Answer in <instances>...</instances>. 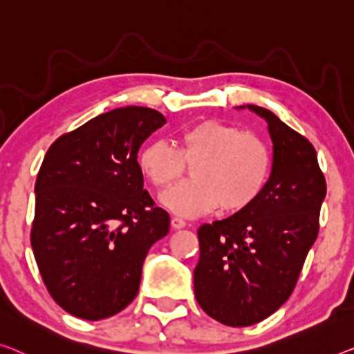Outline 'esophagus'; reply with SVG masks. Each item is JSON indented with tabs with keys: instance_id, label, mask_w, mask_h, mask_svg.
<instances>
[{
	"instance_id": "34e87169",
	"label": "esophagus",
	"mask_w": 354,
	"mask_h": 354,
	"mask_svg": "<svg viewBox=\"0 0 354 354\" xmlns=\"http://www.w3.org/2000/svg\"><path fill=\"white\" fill-rule=\"evenodd\" d=\"M186 221H184V219H181V218H176V216H175V218H171V227L173 229H175V230H179V229H184V227H186Z\"/></svg>"
}]
</instances>
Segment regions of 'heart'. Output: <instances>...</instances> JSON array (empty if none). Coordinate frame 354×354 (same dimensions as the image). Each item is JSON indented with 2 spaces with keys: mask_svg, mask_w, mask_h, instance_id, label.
I'll return each instance as SVG.
<instances>
[{
  "mask_svg": "<svg viewBox=\"0 0 354 354\" xmlns=\"http://www.w3.org/2000/svg\"><path fill=\"white\" fill-rule=\"evenodd\" d=\"M186 163H194V181L162 195L160 202L171 213L195 218L219 205L236 211L254 202L266 186L270 152L257 135L208 119L183 130L176 147L154 140L138 154L140 171L160 192L181 179Z\"/></svg>",
  "mask_w": 354,
  "mask_h": 354,
  "instance_id": "b5f03b06",
  "label": "heart"
}]
</instances>
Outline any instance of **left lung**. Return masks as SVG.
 Instances as JSON below:
<instances>
[{
  "mask_svg": "<svg viewBox=\"0 0 354 354\" xmlns=\"http://www.w3.org/2000/svg\"><path fill=\"white\" fill-rule=\"evenodd\" d=\"M267 122L272 171L257 198L198 229L195 299L211 318L243 328L275 313L291 295L319 229L326 179L313 145L270 109L246 104Z\"/></svg>",
  "mask_w": 354,
  "mask_h": 354,
  "instance_id": "8db88e82",
  "label": "left lung"
}]
</instances>
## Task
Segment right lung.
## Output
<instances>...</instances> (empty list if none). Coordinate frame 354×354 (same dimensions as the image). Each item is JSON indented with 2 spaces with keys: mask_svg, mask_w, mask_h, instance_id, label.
Listing matches in <instances>:
<instances>
[{
  "mask_svg": "<svg viewBox=\"0 0 354 354\" xmlns=\"http://www.w3.org/2000/svg\"><path fill=\"white\" fill-rule=\"evenodd\" d=\"M167 122L125 106L97 115L49 147L35 184L31 248L47 291L77 318L98 321L136 297L151 246L170 229L138 167L141 145Z\"/></svg>",
  "mask_w": 354,
  "mask_h": 354,
  "instance_id": "obj_1",
  "label": "right lung"
}]
</instances>
